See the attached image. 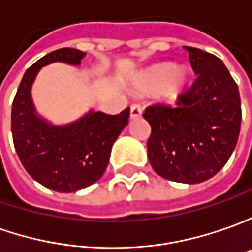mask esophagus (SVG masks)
Here are the masks:
<instances>
[{
    "instance_id": "1",
    "label": "esophagus",
    "mask_w": 252,
    "mask_h": 252,
    "mask_svg": "<svg viewBox=\"0 0 252 252\" xmlns=\"http://www.w3.org/2000/svg\"><path fill=\"white\" fill-rule=\"evenodd\" d=\"M141 114H142V107H141L139 104L134 103V104L131 106V118L141 117Z\"/></svg>"
}]
</instances>
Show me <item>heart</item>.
I'll use <instances>...</instances> for the list:
<instances>
[{"instance_id": "b5f03b06", "label": "heart", "mask_w": 252, "mask_h": 252, "mask_svg": "<svg viewBox=\"0 0 252 252\" xmlns=\"http://www.w3.org/2000/svg\"><path fill=\"white\" fill-rule=\"evenodd\" d=\"M187 79V72L183 68H174L171 64L158 66L143 76L139 86L146 92H158L167 88L169 92H176Z\"/></svg>"}]
</instances>
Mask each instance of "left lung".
<instances>
[{
    "instance_id": "1",
    "label": "left lung",
    "mask_w": 252,
    "mask_h": 252,
    "mask_svg": "<svg viewBox=\"0 0 252 252\" xmlns=\"http://www.w3.org/2000/svg\"><path fill=\"white\" fill-rule=\"evenodd\" d=\"M196 74L177 101L146 107L151 124L148 158L153 170L171 181L196 184L213 177L236 148L241 126L239 86L220 58L188 47Z\"/></svg>"
}]
</instances>
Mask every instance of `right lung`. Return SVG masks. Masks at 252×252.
I'll list each match as a JSON object with an SVG mask.
<instances>
[{"instance_id": "right-lung-1", "label": "right lung", "mask_w": 252, "mask_h": 252, "mask_svg": "<svg viewBox=\"0 0 252 252\" xmlns=\"http://www.w3.org/2000/svg\"><path fill=\"white\" fill-rule=\"evenodd\" d=\"M83 57L69 47L41 57L25 72L12 103L11 129L19 160L32 178L57 192H75L103 176L111 146L129 118V109L117 116L89 111L72 124L54 126L36 114L31 86L40 68L56 61L79 65Z\"/></svg>"}]
</instances>
